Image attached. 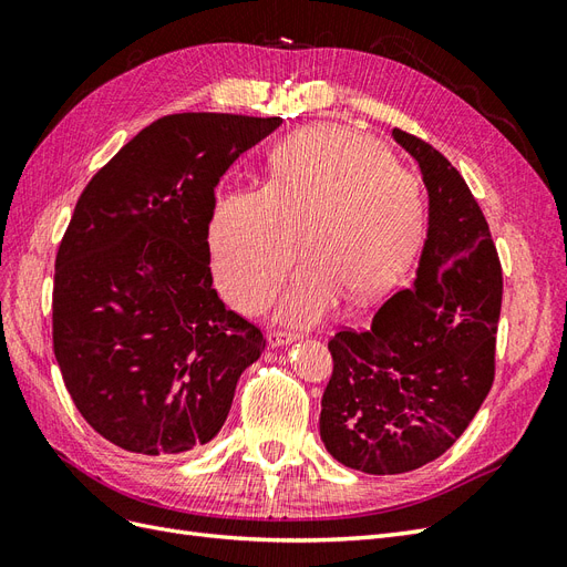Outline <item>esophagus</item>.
<instances>
[{"label": "esophagus", "mask_w": 567, "mask_h": 567, "mask_svg": "<svg viewBox=\"0 0 567 567\" xmlns=\"http://www.w3.org/2000/svg\"><path fill=\"white\" fill-rule=\"evenodd\" d=\"M300 336L296 333H288V331H271L269 333V346L271 348H284V346H290V342H296Z\"/></svg>", "instance_id": "esophagus-1"}]
</instances>
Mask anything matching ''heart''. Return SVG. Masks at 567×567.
<instances>
[{
    "label": "heart",
    "mask_w": 567,
    "mask_h": 567,
    "mask_svg": "<svg viewBox=\"0 0 567 567\" xmlns=\"http://www.w3.org/2000/svg\"><path fill=\"white\" fill-rule=\"evenodd\" d=\"M427 227L421 179L373 136L342 125L302 130L277 148L265 186L221 194L210 246L217 281L246 312L262 310L307 260L279 305L290 326H315L342 298H379L414 260Z\"/></svg>",
    "instance_id": "1"
}]
</instances>
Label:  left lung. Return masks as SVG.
I'll return each instance as SVG.
<instances>
[{
  "mask_svg": "<svg viewBox=\"0 0 567 567\" xmlns=\"http://www.w3.org/2000/svg\"><path fill=\"white\" fill-rule=\"evenodd\" d=\"M419 163L427 229L411 288L367 331L331 338L319 433L342 466L394 475L425 466L466 431L494 381L502 265L458 169L414 134L392 130Z\"/></svg>",
  "mask_w": 567,
  "mask_h": 567,
  "instance_id": "left-lung-1",
  "label": "left lung"
}]
</instances>
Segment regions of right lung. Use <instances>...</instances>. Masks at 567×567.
Here are the masks:
<instances>
[{
    "label": "right lung",
    "mask_w": 567,
    "mask_h": 567,
    "mask_svg": "<svg viewBox=\"0 0 567 567\" xmlns=\"http://www.w3.org/2000/svg\"><path fill=\"white\" fill-rule=\"evenodd\" d=\"M281 117L177 113L144 127L84 188L56 255L54 354L94 431L179 454L225 425L267 338L213 288L215 186Z\"/></svg>",
    "instance_id": "1"
}]
</instances>
